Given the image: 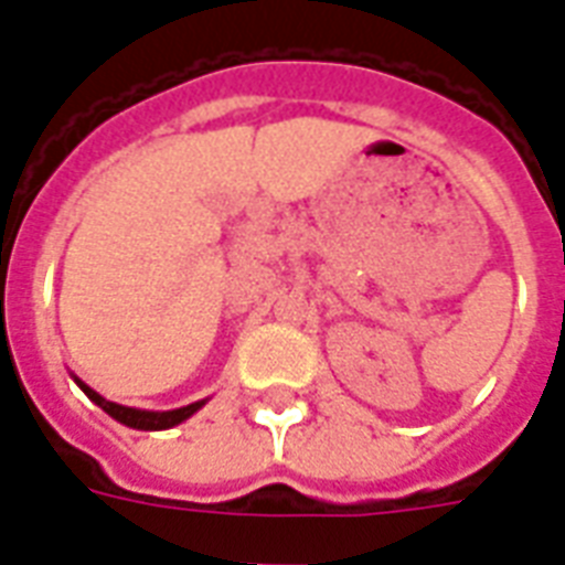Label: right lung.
Returning a JSON list of instances; mask_svg holds the SVG:
<instances>
[{"instance_id": "obj_1", "label": "right lung", "mask_w": 565, "mask_h": 565, "mask_svg": "<svg viewBox=\"0 0 565 565\" xmlns=\"http://www.w3.org/2000/svg\"><path fill=\"white\" fill-rule=\"evenodd\" d=\"M78 388L85 392L96 406H103L105 413L111 415L115 422L126 424V427H135V430H168V427H177L182 424L185 418L200 409L205 401H196V404H188V406H179V409H168V413H150V409H135V406H120V404H111V401H105L99 392H94L90 386H85L82 380H76Z\"/></svg>"}]
</instances>
